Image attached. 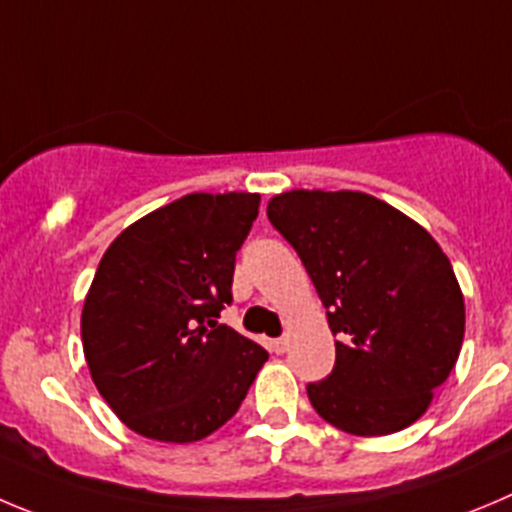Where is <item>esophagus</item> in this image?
I'll return each instance as SVG.
<instances>
[{
  "label": "esophagus",
  "mask_w": 512,
  "mask_h": 512,
  "mask_svg": "<svg viewBox=\"0 0 512 512\" xmlns=\"http://www.w3.org/2000/svg\"><path fill=\"white\" fill-rule=\"evenodd\" d=\"M270 346H272V351H275V353H285V351H288V338H275Z\"/></svg>",
  "instance_id": "esophagus-1"
}]
</instances>
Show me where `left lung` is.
<instances>
[{"mask_svg":"<svg viewBox=\"0 0 512 512\" xmlns=\"http://www.w3.org/2000/svg\"><path fill=\"white\" fill-rule=\"evenodd\" d=\"M267 219L303 260L338 336L333 371L308 384L315 412L356 437L417 422L465 338V300L442 247L364 191H285Z\"/></svg>","mask_w":512,"mask_h":512,"instance_id":"8db88e82","label":"left lung"}]
</instances>
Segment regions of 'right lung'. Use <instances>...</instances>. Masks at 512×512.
Listing matches in <instances>:
<instances>
[{
  "label": "right lung",
  "instance_id": "1",
  "mask_svg": "<svg viewBox=\"0 0 512 512\" xmlns=\"http://www.w3.org/2000/svg\"><path fill=\"white\" fill-rule=\"evenodd\" d=\"M260 194H186L123 229L85 295L80 333L116 417L159 442H199L237 414L267 351L219 323Z\"/></svg>",
  "mask_w": 512,
  "mask_h": 512
}]
</instances>
